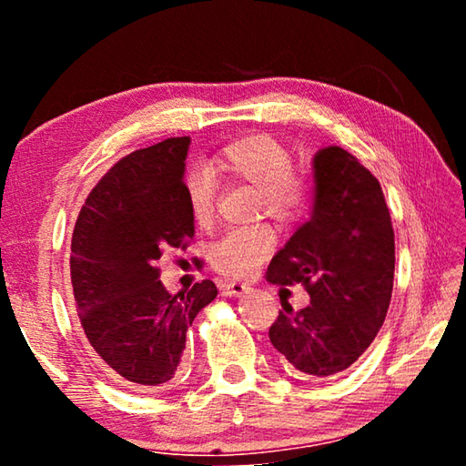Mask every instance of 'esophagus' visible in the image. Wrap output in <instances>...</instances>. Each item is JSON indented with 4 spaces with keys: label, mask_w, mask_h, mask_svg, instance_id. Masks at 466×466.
<instances>
[{
    "label": "esophagus",
    "mask_w": 466,
    "mask_h": 466,
    "mask_svg": "<svg viewBox=\"0 0 466 466\" xmlns=\"http://www.w3.org/2000/svg\"><path fill=\"white\" fill-rule=\"evenodd\" d=\"M250 288L247 283H238V281H230V283H224L222 288V294L224 296H230V298H240L244 294H248Z\"/></svg>",
    "instance_id": "obj_1"
}]
</instances>
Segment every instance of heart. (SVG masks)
Masks as SVG:
<instances>
[{
	"mask_svg": "<svg viewBox=\"0 0 466 466\" xmlns=\"http://www.w3.org/2000/svg\"><path fill=\"white\" fill-rule=\"evenodd\" d=\"M289 149L269 133L234 139L208 164H197L185 177L187 208L193 222L209 228L216 216V172L258 188V208L283 224L298 222L312 199L310 178L291 168ZM275 234L269 226H252L228 232L211 250V263L224 275L247 279L271 257Z\"/></svg>",
	"mask_w": 466,
	"mask_h": 466,
	"instance_id": "heart-1",
	"label": "heart"
}]
</instances>
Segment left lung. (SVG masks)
<instances>
[{
	"instance_id": "left-lung-1",
	"label": "left lung",
	"mask_w": 466,
	"mask_h": 466,
	"mask_svg": "<svg viewBox=\"0 0 466 466\" xmlns=\"http://www.w3.org/2000/svg\"><path fill=\"white\" fill-rule=\"evenodd\" d=\"M312 216L267 269L278 286L302 283L310 296L294 312L283 302L269 339L299 378L341 374L364 353L389 310L394 232L378 178L339 146L312 160Z\"/></svg>"
}]
</instances>
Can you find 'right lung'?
<instances>
[{
  "label": "right lung",
  "instance_id": "add662e5",
  "mask_svg": "<svg viewBox=\"0 0 466 466\" xmlns=\"http://www.w3.org/2000/svg\"><path fill=\"white\" fill-rule=\"evenodd\" d=\"M188 137L125 156L92 188L72 236V286L86 339L102 366L139 390L178 374L187 330L218 296L211 279L168 294L162 252L195 236L183 187Z\"/></svg>",
  "mask_w": 466,
  "mask_h": 466
}]
</instances>
